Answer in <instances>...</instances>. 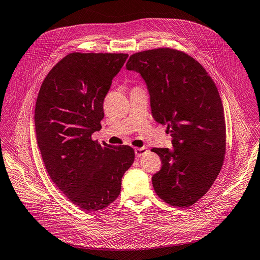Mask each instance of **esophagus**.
I'll list each match as a JSON object with an SVG mask.
<instances>
[{
    "label": "esophagus",
    "instance_id": "1",
    "mask_svg": "<svg viewBox=\"0 0 260 260\" xmlns=\"http://www.w3.org/2000/svg\"><path fill=\"white\" fill-rule=\"evenodd\" d=\"M134 152H135V156L138 158V157H142L143 155H145L148 152V149L145 148V147H143V148H135Z\"/></svg>",
    "mask_w": 260,
    "mask_h": 260
}]
</instances>
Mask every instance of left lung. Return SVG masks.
Returning <instances> with one entry per match:
<instances>
[{"instance_id": "1", "label": "left lung", "mask_w": 260, "mask_h": 260, "mask_svg": "<svg viewBox=\"0 0 260 260\" xmlns=\"http://www.w3.org/2000/svg\"><path fill=\"white\" fill-rule=\"evenodd\" d=\"M126 69L142 75L152 115L168 125L173 138V149H152L162 162L152 177L154 190L172 206L189 207L209 190L224 164L226 123L218 90L201 64L175 49L135 53Z\"/></svg>"}]
</instances>
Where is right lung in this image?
<instances>
[{
    "label": "right lung",
    "instance_id": "1",
    "mask_svg": "<svg viewBox=\"0 0 260 260\" xmlns=\"http://www.w3.org/2000/svg\"><path fill=\"white\" fill-rule=\"evenodd\" d=\"M128 54L71 53L47 75L35 104V131L47 172L85 211L111 204L134 161L129 146L92 141L101 130L104 99Z\"/></svg>",
    "mask_w": 260,
    "mask_h": 260
}]
</instances>
